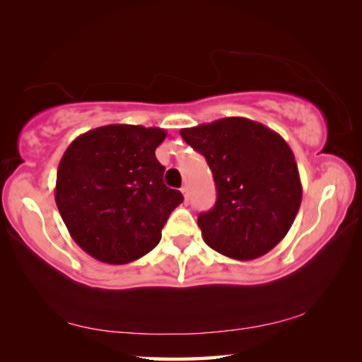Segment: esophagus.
<instances>
[{"label": "esophagus", "mask_w": 362, "mask_h": 362, "mask_svg": "<svg viewBox=\"0 0 362 362\" xmlns=\"http://www.w3.org/2000/svg\"><path fill=\"white\" fill-rule=\"evenodd\" d=\"M180 192L183 194V199H185V203L190 202V193H188V187H182Z\"/></svg>", "instance_id": "obj_1"}]
</instances>
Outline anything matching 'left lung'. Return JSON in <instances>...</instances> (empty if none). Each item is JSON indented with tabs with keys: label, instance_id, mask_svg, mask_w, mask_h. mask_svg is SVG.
Instances as JSON below:
<instances>
[{
	"label": "left lung",
	"instance_id": "8db88e82",
	"mask_svg": "<svg viewBox=\"0 0 362 362\" xmlns=\"http://www.w3.org/2000/svg\"><path fill=\"white\" fill-rule=\"evenodd\" d=\"M214 177V208L198 216L206 245L238 261L271 251L298 214L300 172L282 136L246 117H226L182 129Z\"/></svg>",
	"mask_w": 362,
	"mask_h": 362
}]
</instances>
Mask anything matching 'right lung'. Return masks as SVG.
<instances>
[{"label":"right lung","instance_id":"1","mask_svg":"<svg viewBox=\"0 0 362 362\" xmlns=\"http://www.w3.org/2000/svg\"><path fill=\"white\" fill-rule=\"evenodd\" d=\"M165 130L112 124L77 136L57 168L54 199L85 253L127 264L159 243L170 212L183 202L163 182L156 148Z\"/></svg>","mask_w":362,"mask_h":362}]
</instances>
